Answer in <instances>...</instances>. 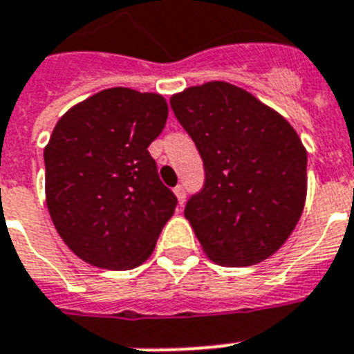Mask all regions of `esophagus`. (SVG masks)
<instances>
[{"label":"esophagus","mask_w":354,"mask_h":354,"mask_svg":"<svg viewBox=\"0 0 354 354\" xmlns=\"http://www.w3.org/2000/svg\"><path fill=\"white\" fill-rule=\"evenodd\" d=\"M174 194H176V198H178V203H180V205L185 203V198H187L185 187H183V185L174 187Z\"/></svg>","instance_id":"esophagus-1"}]
</instances>
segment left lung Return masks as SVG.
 Instances as JSON below:
<instances>
[{
    "mask_svg": "<svg viewBox=\"0 0 354 354\" xmlns=\"http://www.w3.org/2000/svg\"><path fill=\"white\" fill-rule=\"evenodd\" d=\"M171 108L203 160V189L185 205L203 252L223 266L268 259L304 209L308 153L295 129L223 81L172 95Z\"/></svg>",
    "mask_w": 354,
    "mask_h": 354,
    "instance_id": "8db88e82",
    "label": "left lung"
}]
</instances>
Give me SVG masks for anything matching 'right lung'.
<instances>
[{"instance_id": "add662e5", "label": "right lung", "mask_w": 354, "mask_h": 354, "mask_svg": "<svg viewBox=\"0 0 354 354\" xmlns=\"http://www.w3.org/2000/svg\"><path fill=\"white\" fill-rule=\"evenodd\" d=\"M158 93L109 88L68 109L44 147L46 205L77 257L129 270L154 250L176 196L147 147L167 122Z\"/></svg>"}]
</instances>
